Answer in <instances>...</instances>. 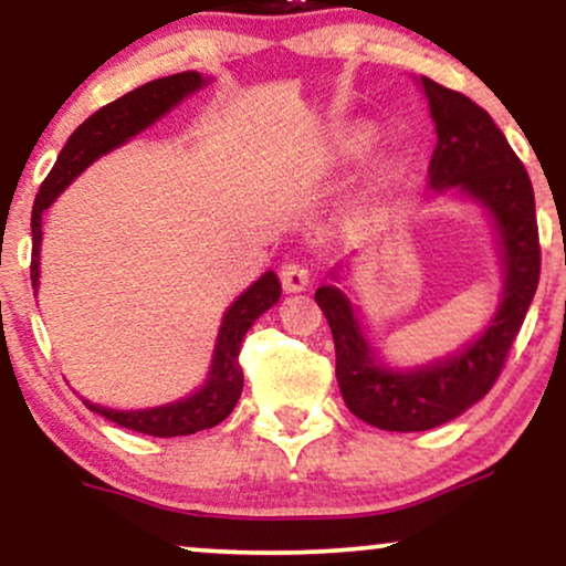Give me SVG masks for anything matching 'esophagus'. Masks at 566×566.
Returning a JSON list of instances; mask_svg holds the SVG:
<instances>
[{"label":"esophagus","instance_id":"esophagus-1","mask_svg":"<svg viewBox=\"0 0 566 566\" xmlns=\"http://www.w3.org/2000/svg\"><path fill=\"white\" fill-rule=\"evenodd\" d=\"M279 279H282V287L287 292H301L308 287L311 271L301 261H287L282 265V271H279Z\"/></svg>","mask_w":566,"mask_h":566}]
</instances>
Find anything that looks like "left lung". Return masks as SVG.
<instances>
[{
    "mask_svg": "<svg viewBox=\"0 0 566 566\" xmlns=\"http://www.w3.org/2000/svg\"><path fill=\"white\" fill-rule=\"evenodd\" d=\"M423 90L437 122V148L428 165L431 188L458 186L492 212L503 247L505 292L495 319L471 348L418 373H394L373 361L346 295L335 287L316 290L333 329L343 401L356 418L382 431H428L476 405L503 373L541 282L535 191L522 159L471 97L428 76Z\"/></svg>",
    "mask_w": 566,
    "mask_h": 566,
    "instance_id": "obj_1",
    "label": "left lung"
}]
</instances>
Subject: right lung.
Returning a JSON list of instances; mask_svg holds the SVG:
<instances>
[{
	"label": "right lung",
	"mask_w": 566,
	"mask_h": 566,
	"mask_svg": "<svg viewBox=\"0 0 566 566\" xmlns=\"http://www.w3.org/2000/svg\"><path fill=\"white\" fill-rule=\"evenodd\" d=\"M201 76L197 71H184V74L161 76L143 87L133 90V93L116 97L108 106L97 108L87 122H82L74 129L66 146H63L61 157H57L55 167L44 178L42 188H39L34 199V210H31V237H34V247H31V284L36 287L39 279V244H42V212L53 205L57 193L66 188L71 180L80 175L90 161H95L101 154L112 151L114 146L133 138L135 133H140L143 127L151 125L154 119H159L161 114L170 112L180 97L201 87ZM279 292L282 284L274 271H265V274L252 284L250 290L239 297L237 303L226 311L223 324H220L218 335V348L216 359H212V373L207 386L188 396L184 401H175L167 407H154V409H138V412H119V409L97 407L84 401L93 412L103 415V418L114 420L116 426L129 428V431L148 433V437H188V433L205 431V428L218 426L220 420H226L231 415V409L237 407L239 396H242L244 386V373L239 365V348L247 329L252 327V322L269 311L271 305L279 301Z\"/></svg>",
	"instance_id": "obj_1"
}]
</instances>
